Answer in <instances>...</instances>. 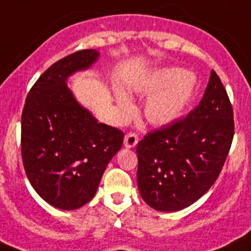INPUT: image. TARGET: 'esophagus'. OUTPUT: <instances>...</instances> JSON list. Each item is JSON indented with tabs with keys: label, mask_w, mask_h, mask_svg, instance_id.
<instances>
[{
	"label": "esophagus",
	"mask_w": 251,
	"mask_h": 251,
	"mask_svg": "<svg viewBox=\"0 0 251 251\" xmlns=\"http://www.w3.org/2000/svg\"><path fill=\"white\" fill-rule=\"evenodd\" d=\"M138 144V135L135 133H128L124 137V147L126 148H134Z\"/></svg>",
	"instance_id": "1"
}]
</instances>
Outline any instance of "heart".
I'll use <instances>...</instances> for the list:
<instances>
[{
  "mask_svg": "<svg viewBox=\"0 0 251 251\" xmlns=\"http://www.w3.org/2000/svg\"><path fill=\"white\" fill-rule=\"evenodd\" d=\"M197 88V78L192 73L178 68H165L155 71L132 86L130 91L148 97L144 116L155 127L175 123L187 111ZM117 104L124 118L134 113V104L122 92L117 94Z\"/></svg>",
  "mask_w": 251,
  "mask_h": 251,
  "instance_id": "b5f03b06",
  "label": "heart"
}]
</instances>
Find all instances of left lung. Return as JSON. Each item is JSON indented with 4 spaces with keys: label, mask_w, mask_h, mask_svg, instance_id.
<instances>
[{
    "label": "left lung",
    "mask_w": 251,
    "mask_h": 251,
    "mask_svg": "<svg viewBox=\"0 0 251 251\" xmlns=\"http://www.w3.org/2000/svg\"><path fill=\"white\" fill-rule=\"evenodd\" d=\"M233 135V108L212 70L199 106L138 143L137 182L145 203L176 212L201 199L218 178Z\"/></svg>",
    "instance_id": "1"
}]
</instances>
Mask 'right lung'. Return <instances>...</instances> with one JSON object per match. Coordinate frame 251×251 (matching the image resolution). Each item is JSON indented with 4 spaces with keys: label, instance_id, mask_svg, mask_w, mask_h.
Wrapping results in <instances>:
<instances>
[{
    "label": "right lung",
    "instance_id": "1",
    "mask_svg": "<svg viewBox=\"0 0 251 251\" xmlns=\"http://www.w3.org/2000/svg\"><path fill=\"white\" fill-rule=\"evenodd\" d=\"M100 58L95 49L52 64L30 88L22 113L21 143L25 174L38 195L64 211L94 199L123 132L99 123L68 87V78Z\"/></svg>",
    "mask_w": 251,
    "mask_h": 251
}]
</instances>
